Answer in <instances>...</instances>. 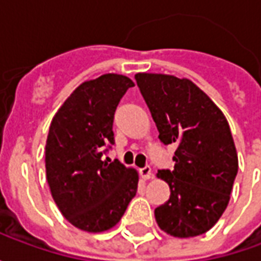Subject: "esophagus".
Returning a JSON list of instances; mask_svg holds the SVG:
<instances>
[{
    "label": "esophagus",
    "mask_w": 261,
    "mask_h": 261,
    "mask_svg": "<svg viewBox=\"0 0 261 261\" xmlns=\"http://www.w3.org/2000/svg\"><path fill=\"white\" fill-rule=\"evenodd\" d=\"M140 175H141V177L144 179V180H149V179L152 177V172H151V168H149V166H145V168H142V169L140 170Z\"/></svg>",
    "instance_id": "34e87169"
}]
</instances>
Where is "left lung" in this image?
Wrapping results in <instances>:
<instances>
[{"label":"left lung","mask_w":261,"mask_h":261,"mask_svg":"<svg viewBox=\"0 0 261 261\" xmlns=\"http://www.w3.org/2000/svg\"><path fill=\"white\" fill-rule=\"evenodd\" d=\"M159 140L175 144V169L158 170L169 185L168 201L155 208L161 229L175 238L205 233L218 222L238 173V153L228 121L207 93L187 78L136 74Z\"/></svg>","instance_id":"1"}]
</instances>
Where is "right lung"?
I'll return each mask as SVG.
<instances>
[{"instance_id": "right-lung-1", "label": "right lung", "mask_w": 261, "mask_h": 261, "mask_svg": "<svg viewBox=\"0 0 261 261\" xmlns=\"http://www.w3.org/2000/svg\"><path fill=\"white\" fill-rule=\"evenodd\" d=\"M134 82L105 74L85 81L54 114L46 141V176L57 207L69 224L105 232L119 224L136 196L138 173L117 159L103 161L114 144L116 108Z\"/></svg>"}]
</instances>
